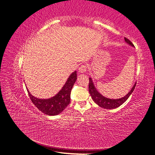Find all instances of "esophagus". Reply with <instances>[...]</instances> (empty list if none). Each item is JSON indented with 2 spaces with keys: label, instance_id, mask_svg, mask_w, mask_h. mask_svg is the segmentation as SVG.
<instances>
[{
  "label": "esophagus",
  "instance_id": "1",
  "mask_svg": "<svg viewBox=\"0 0 155 155\" xmlns=\"http://www.w3.org/2000/svg\"><path fill=\"white\" fill-rule=\"evenodd\" d=\"M79 72L83 74V73H85L87 71V67L85 65H81L80 67H79Z\"/></svg>",
  "mask_w": 155,
  "mask_h": 155
}]
</instances>
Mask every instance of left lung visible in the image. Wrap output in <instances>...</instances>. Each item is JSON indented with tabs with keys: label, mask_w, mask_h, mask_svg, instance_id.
<instances>
[{
	"label": "left lung",
	"mask_w": 155,
	"mask_h": 155,
	"mask_svg": "<svg viewBox=\"0 0 155 155\" xmlns=\"http://www.w3.org/2000/svg\"><path fill=\"white\" fill-rule=\"evenodd\" d=\"M124 39L127 44H128L130 46H133V47H134L133 44L131 43L129 39L125 38V37ZM136 84H137V83H134V85H133L132 88L130 89V91L128 92V94H127L124 97L118 98V99H110V98L106 97L101 95V94L97 91L96 88L94 86V84L92 79L91 78H89L88 91L92 97V99L98 106H100L102 108H104V109H113L122 105L128 99L131 94L133 93L135 88Z\"/></svg>",
	"instance_id": "obj_1"
}]
</instances>
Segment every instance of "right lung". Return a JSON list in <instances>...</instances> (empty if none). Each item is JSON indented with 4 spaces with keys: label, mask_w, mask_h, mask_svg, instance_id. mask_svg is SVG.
Masks as SVG:
<instances>
[{
    "label": "right lung",
    "mask_w": 155,
    "mask_h": 155,
    "mask_svg": "<svg viewBox=\"0 0 155 155\" xmlns=\"http://www.w3.org/2000/svg\"><path fill=\"white\" fill-rule=\"evenodd\" d=\"M77 79V72L70 75L66 83L54 96L48 99H39L32 96L27 88L28 95L36 107L44 114L49 116H55L63 112L70 102V92L74 84Z\"/></svg>",
    "instance_id": "1"
}]
</instances>
